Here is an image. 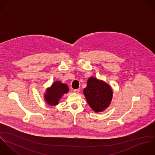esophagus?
Masks as SVG:
<instances>
[{
    "label": "esophagus",
    "instance_id": "esophagus-1",
    "mask_svg": "<svg viewBox=\"0 0 155 155\" xmlns=\"http://www.w3.org/2000/svg\"><path fill=\"white\" fill-rule=\"evenodd\" d=\"M79 91H80V89H74V92L75 93H76V94H78V93L79 92Z\"/></svg>",
    "mask_w": 155,
    "mask_h": 155
}]
</instances>
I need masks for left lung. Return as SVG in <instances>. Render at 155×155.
<instances>
[{
    "mask_svg": "<svg viewBox=\"0 0 155 155\" xmlns=\"http://www.w3.org/2000/svg\"><path fill=\"white\" fill-rule=\"evenodd\" d=\"M84 93L89 105L96 112L104 110L109 106L113 94L109 85L92 77L89 78Z\"/></svg>",
    "mask_w": 155,
    "mask_h": 155,
    "instance_id": "left-lung-1",
    "label": "left lung"
}]
</instances>
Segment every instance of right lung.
Returning <instances> with one entry per match:
<instances>
[{
    "label": "right lung",
    "mask_w": 155,
    "mask_h": 155,
    "mask_svg": "<svg viewBox=\"0 0 155 155\" xmlns=\"http://www.w3.org/2000/svg\"><path fill=\"white\" fill-rule=\"evenodd\" d=\"M68 91L67 85L60 81L54 82L51 87L47 90L45 98L46 102L51 105H57L62 95Z\"/></svg>",
    "instance_id": "1"
}]
</instances>
